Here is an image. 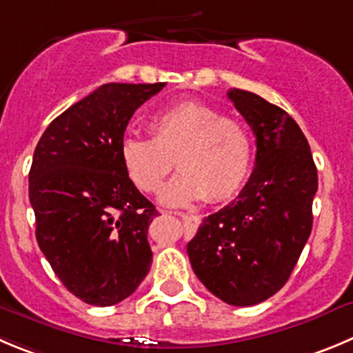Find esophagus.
Listing matches in <instances>:
<instances>
[{"instance_id":"34e87169","label":"esophagus","mask_w":353,"mask_h":353,"mask_svg":"<svg viewBox=\"0 0 353 353\" xmlns=\"http://www.w3.org/2000/svg\"><path fill=\"white\" fill-rule=\"evenodd\" d=\"M170 214H176V216L183 217L184 225L188 226V228H196L199 226V217L193 216V214H186V212H170Z\"/></svg>"}]
</instances>
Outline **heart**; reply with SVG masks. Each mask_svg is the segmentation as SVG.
<instances>
[{"label":"heart","instance_id":"1","mask_svg":"<svg viewBox=\"0 0 353 353\" xmlns=\"http://www.w3.org/2000/svg\"><path fill=\"white\" fill-rule=\"evenodd\" d=\"M150 130L153 139L121 141V163L141 192L157 193L176 158L181 174L161 195L169 205H184L203 196L228 199L251 172L252 139L247 127L236 118L221 117L205 102H177L154 114Z\"/></svg>","mask_w":353,"mask_h":353}]
</instances>
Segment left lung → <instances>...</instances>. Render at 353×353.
I'll return each instance as SVG.
<instances>
[{
    "mask_svg": "<svg viewBox=\"0 0 353 353\" xmlns=\"http://www.w3.org/2000/svg\"><path fill=\"white\" fill-rule=\"evenodd\" d=\"M228 99L256 136V165L235 200L210 214L188 243L199 281L225 303L251 306L284 288L310 236L317 167L282 108L233 88Z\"/></svg>",
    "mask_w": 353,
    "mask_h": 353,
    "instance_id": "1",
    "label": "left lung"
}]
</instances>
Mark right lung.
I'll return each instance as SVG.
<instances>
[{"label": "right lung", "instance_id": "add662e5", "mask_svg": "<svg viewBox=\"0 0 353 353\" xmlns=\"http://www.w3.org/2000/svg\"><path fill=\"white\" fill-rule=\"evenodd\" d=\"M165 83H106L43 132L29 170L36 240L59 281L94 306L123 301L150 272L153 203L127 176L120 146L141 104Z\"/></svg>", "mask_w": 353, "mask_h": 353}]
</instances>
